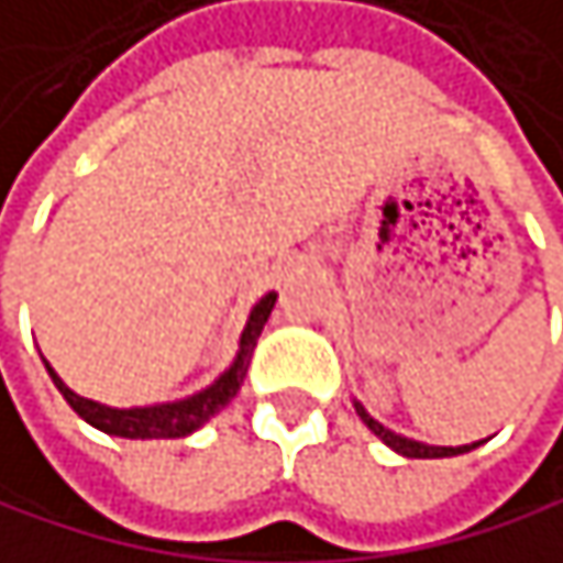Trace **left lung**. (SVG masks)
Returning a JSON list of instances; mask_svg holds the SVG:
<instances>
[{"label": "left lung", "mask_w": 563, "mask_h": 563, "mask_svg": "<svg viewBox=\"0 0 563 563\" xmlns=\"http://www.w3.org/2000/svg\"><path fill=\"white\" fill-rule=\"evenodd\" d=\"M353 406H356V416L366 422V429H369L376 439H383L393 452H399V455H406V459H449V455H465V452H472V449H478V445H485V442H488V439H482V442H472V445H426V442L406 439V435H399V432L386 429L383 422H376V419L366 412V406H363V402H356V399H353Z\"/></svg>", "instance_id": "obj_1"}]
</instances>
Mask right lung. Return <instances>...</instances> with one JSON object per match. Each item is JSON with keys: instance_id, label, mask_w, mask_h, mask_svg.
<instances>
[{"instance_id": "add662e5", "label": "right lung", "mask_w": 563, "mask_h": 563, "mask_svg": "<svg viewBox=\"0 0 563 563\" xmlns=\"http://www.w3.org/2000/svg\"><path fill=\"white\" fill-rule=\"evenodd\" d=\"M273 303H276V294H266L260 297L250 313H246V323H243V333H240V343H236V356L233 363L203 389H197L194 396H184V399H174V402H154V406H131V409H118V406H104V402H95V399H85L78 396L75 389L65 386V379L52 369L48 360L45 369L55 383V389L65 396V402L88 422L95 426L98 432L104 435H118V439H184L190 432H197L200 426H207L243 386V376H246V366H250V356H253V346L273 313Z\"/></svg>"}]
</instances>
